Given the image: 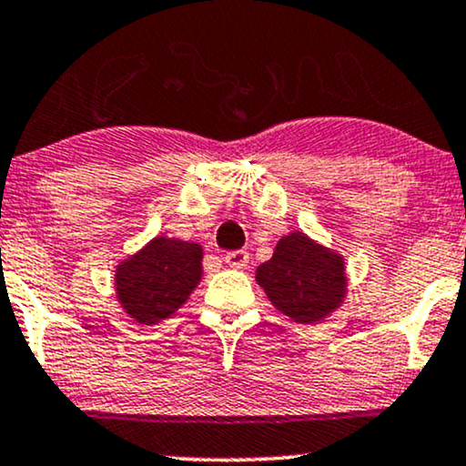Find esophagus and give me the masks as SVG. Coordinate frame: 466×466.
Returning a JSON list of instances; mask_svg holds the SVG:
<instances>
[{
	"label": "esophagus",
	"mask_w": 466,
	"mask_h": 466,
	"mask_svg": "<svg viewBox=\"0 0 466 466\" xmlns=\"http://www.w3.org/2000/svg\"><path fill=\"white\" fill-rule=\"evenodd\" d=\"M226 262L232 268H245V267H248V262H249V251H245V249L228 251Z\"/></svg>",
	"instance_id": "esophagus-1"
}]
</instances>
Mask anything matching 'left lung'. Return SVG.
Masks as SVG:
<instances>
[{
    "mask_svg": "<svg viewBox=\"0 0 466 466\" xmlns=\"http://www.w3.org/2000/svg\"><path fill=\"white\" fill-rule=\"evenodd\" d=\"M256 282L282 315L317 323L343 304L345 260L304 232H290L279 238L271 260L256 268Z\"/></svg>",
    "mask_w": 466,
    "mask_h": 466,
    "instance_id": "1",
    "label": "left lung"
}]
</instances>
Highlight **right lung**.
Segmentation results:
<instances>
[{"label": "right lung", "mask_w": 466, "mask_h": 466, "mask_svg": "<svg viewBox=\"0 0 466 466\" xmlns=\"http://www.w3.org/2000/svg\"><path fill=\"white\" fill-rule=\"evenodd\" d=\"M201 245L156 237L116 267L115 287L134 321L154 325L169 319L201 279Z\"/></svg>", "instance_id": "1"}]
</instances>
